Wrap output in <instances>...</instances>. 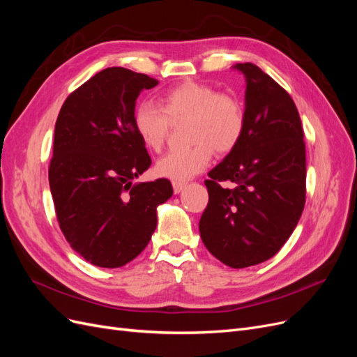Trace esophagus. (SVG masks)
<instances>
[{
	"instance_id": "1",
	"label": "esophagus",
	"mask_w": 357,
	"mask_h": 357,
	"mask_svg": "<svg viewBox=\"0 0 357 357\" xmlns=\"http://www.w3.org/2000/svg\"><path fill=\"white\" fill-rule=\"evenodd\" d=\"M185 188H186V183H180V181L172 183V189H174V193H180Z\"/></svg>"
}]
</instances>
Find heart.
Listing matches in <instances>:
<instances>
[{"mask_svg":"<svg viewBox=\"0 0 357 357\" xmlns=\"http://www.w3.org/2000/svg\"><path fill=\"white\" fill-rule=\"evenodd\" d=\"M189 119L192 147L172 150L156 164L158 176L172 181H188L210 164L213 152L229 153L238 146L245 128L243 104L211 84L183 82L159 98V107L139 102L132 123L143 144L158 150L165 144L171 122Z\"/></svg>","mask_w":357,"mask_h":357,"instance_id":"heart-1","label":"heart"}]
</instances>
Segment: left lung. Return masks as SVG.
I'll use <instances>...</instances> for the list:
<instances>
[{"mask_svg": "<svg viewBox=\"0 0 357 357\" xmlns=\"http://www.w3.org/2000/svg\"><path fill=\"white\" fill-rule=\"evenodd\" d=\"M245 77V128L238 146L205 180L208 205L199 234L231 268L262 264L284 245L305 205V143L290 95L255 63L234 66ZM219 181H232L223 190Z\"/></svg>", "mask_w": 357, "mask_h": 357, "instance_id": "left-lung-1", "label": "left lung"}]
</instances>
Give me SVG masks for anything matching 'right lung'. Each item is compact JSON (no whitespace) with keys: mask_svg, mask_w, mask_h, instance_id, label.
Returning <instances> with one entry per match:
<instances>
[{"mask_svg":"<svg viewBox=\"0 0 357 357\" xmlns=\"http://www.w3.org/2000/svg\"><path fill=\"white\" fill-rule=\"evenodd\" d=\"M156 79L105 68L62 104L55 125L49 185L59 228L73 250L101 268L131 262L156 229L158 205L172 195L169 180L132 183L150 167L132 113Z\"/></svg>","mask_w":357,"mask_h":357,"instance_id":"1","label":"right lung"}]
</instances>
